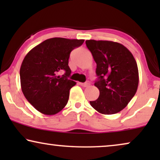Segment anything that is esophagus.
Segmentation results:
<instances>
[{
    "mask_svg": "<svg viewBox=\"0 0 160 160\" xmlns=\"http://www.w3.org/2000/svg\"><path fill=\"white\" fill-rule=\"evenodd\" d=\"M89 84H90V83H89V82H85V83H80L81 86H82V87H89Z\"/></svg>",
    "mask_w": 160,
    "mask_h": 160,
    "instance_id": "esophagus-1",
    "label": "esophagus"
}]
</instances>
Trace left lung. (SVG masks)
<instances>
[{"label": "left lung", "mask_w": 160, "mask_h": 160, "mask_svg": "<svg viewBox=\"0 0 160 160\" xmlns=\"http://www.w3.org/2000/svg\"><path fill=\"white\" fill-rule=\"evenodd\" d=\"M86 45L97 64L95 83L99 98L90 105L102 114H114L128 106L136 93L138 69L132 54L121 43L87 40Z\"/></svg>", "instance_id": "left-lung-1"}]
</instances>
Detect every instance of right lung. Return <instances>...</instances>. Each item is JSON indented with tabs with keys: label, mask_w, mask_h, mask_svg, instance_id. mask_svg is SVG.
<instances>
[{
	"label": "right lung",
	"mask_w": 160,
	"mask_h": 160,
	"mask_svg": "<svg viewBox=\"0 0 160 160\" xmlns=\"http://www.w3.org/2000/svg\"><path fill=\"white\" fill-rule=\"evenodd\" d=\"M84 40L52 38L32 49L21 65L22 91L28 101L39 112L54 115L68 101L70 89L76 83L68 79L70 53ZM66 72L62 77L59 72Z\"/></svg>",
	"instance_id": "right-lung-1"
}]
</instances>
